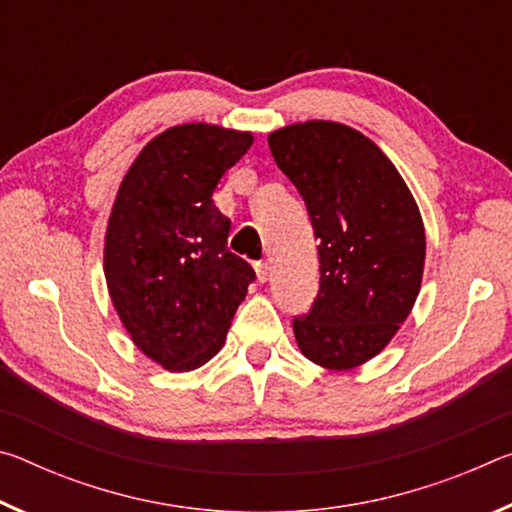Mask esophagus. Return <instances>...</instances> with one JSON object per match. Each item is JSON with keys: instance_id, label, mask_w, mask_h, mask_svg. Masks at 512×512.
Wrapping results in <instances>:
<instances>
[{"instance_id": "34e87169", "label": "esophagus", "mask_w": 512, "mask_h": 512, "mask_svg": "<svg viewBox=\"0 0 512 512\" xmlns=\"http://www.w3.org/2000/svg\"><path fill=\"white\" fill-rule=\"evenodd\" d=\"M255 271H257V280L259 282H266L268 280V275H271V264L268 262H255Z\"/></svg>"}]
</instances>
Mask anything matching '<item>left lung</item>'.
<instances>
[{
	"mask_svg": "<svg viewBox=\"0 0 512 512\" xmlns=\"http://www.w3.org/2000/svg\"><path fill=\"white\" fill-rule=\"evenodd\" d=\"M268 146L318 239V293L293 334L318 366L357 368L386 348L420 293L418 205L393 162L350 126L305 121L268 135Z\"/></svg>",
	"mask_w": 512,
	"mask_h": 512,
	"instance_id": "1",
	"label": "left lung"
}]
</instances>
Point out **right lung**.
I'll return each mask as SVG.
<instances>
[{
    "label": "right lung",
    "instance_id": "right-lung-1",
    "mask_svg": "<svg viewBox=\"0 0 512 512\" xmlns=\"http://www.w3.org/2000/svg\"><path fill=\"white\" fill-rule=\"evenodd\" d=\"M250 144L221 126H173L121 180L103 250L108 291L133 343L167 370H194L223 348L255 280L228 250L230 219L212 198Z\"/></svg>",
    "mask_w": 512,
    "mask_h": 512
}]
</instances>
